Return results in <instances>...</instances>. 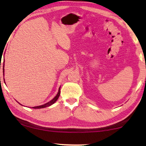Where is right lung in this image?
<instances>
[{"label": "right lung", "instance_id": "obj_1", "mask_svg": "<svg viewBox=\"0 0 146 146\" xmlns=\"http://www.w3.org/2000/svg\"><path fill=\"white\" fill-rule=\"evenodd\" d=\"M4 64H5V61H4ZM3 70H4V68H3ZM59 95H60V89H59L58 93H57V95L55 96V97L53 98L52 100H51V101L47 102L46 104H43V105L38 106H34V107H32V108H46V107H48V106H50L52 105V104H53V103H55V101H56V100L58 99Z\"/></svg>", "mask_w": 146, "mask_h": 146}]
</instances>
